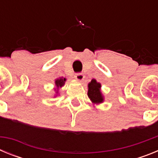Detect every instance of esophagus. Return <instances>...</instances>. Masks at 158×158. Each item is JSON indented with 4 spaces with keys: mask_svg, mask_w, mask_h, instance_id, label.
<instances>
[{
    "mask_svg": "<svg viewBox=\"0 0 158 158\" xmlns=\"http://www.w3.org/2000/svg\"><path fill=\"white\" fill-rule=\"evenodd\" d=\"M75 78H76L77 81H81L84 78H85V76H84V74L81 73H77L75 74Z\"/></svg>",
    "mask_w": 158,
    "mask_h": 158,
    "instance_id": "esophagus-1",
    "label": "esophagus"
}]
</instances>
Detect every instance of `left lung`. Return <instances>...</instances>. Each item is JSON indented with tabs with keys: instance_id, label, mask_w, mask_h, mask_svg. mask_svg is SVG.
I'll use <instances>...</instances> for the list:
<instances>
[{
	"instance_id": "8db88e82",
	"label": "left lung",
	"mask_w": 158,
	"mask_h": 158,
	"mask_svg": "<svg viewBox=\"0 0 158 158\" xmlns=\"http://www.w3.org/2000/svg\"><path fill=\"white\" fill-rule=\"evenodd\" d=\"M100 83H97L95 79H93L91 82L89 84V91H88V96L90 100L95 104H99L103 102V96L100 93Z\"/></svg>"
}]
</instances>
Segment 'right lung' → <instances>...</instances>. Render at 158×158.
Here are the masks:
<instances>
[{
	"label": "right lung",
	"instance_id": "1",
	"mask_svg": "<svg viewBox=\"0 0 158 158\" xmlns=\"http://www.w3.org/2000/svg\"><path fill=\"white\" fill-rule=\"evenodd\" d=\"M65 81V78H59L58 80L55 81V84L58 87H62V85H64Z\"/></svg>",
	"mask_w": 158,
	"mask_h": 158
}]
</instances>
